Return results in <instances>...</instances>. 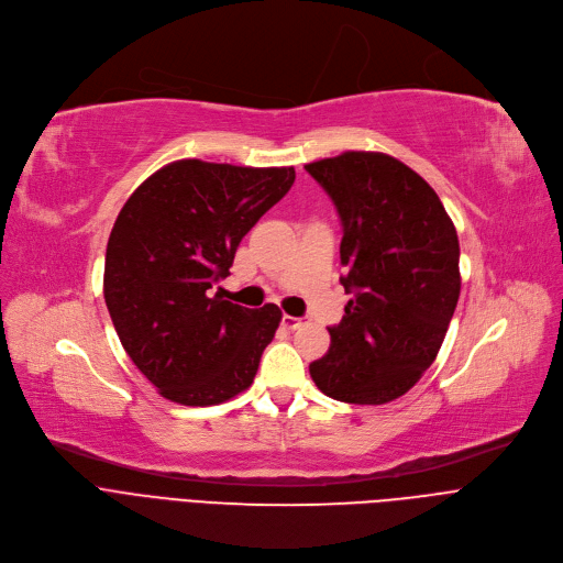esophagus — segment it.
Listing matches in <instances>:
<instances>
[{
  "instance_id": "obj_1",
  "label": "esophagus",
  "mask_w": 563,
  "mask_h": 563,
  "mask_svg": "<svg viewBox=\"0 0 563 563\" xmlns=\"http://www.w3.org/2000/svg\"><path fill=\"white\" fill-rule=\"evenodd\" d=\"M283 327L289 331H297L303 327V319L301 317H291V314H283Z\"/></svg>"
}]
</instances>
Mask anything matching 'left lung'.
Listing matches in <instances>:
<instances>
[{
  "instance_id": "obj_1",
  "label": "left lung",
  "mask_w": 563,
  "mask_h": 563,
  "mask_svg": "<svg viewBox=\"0 0 563 563\" xmlns=\"http://www.w3.org/2000/svg\"><path fill=\"white\" fill-rule=\"evenodd\" d=\"M306 170L340 214V283L351 294L310 376L338 401L388 404L445 340L461 294L456 228L427 180L390 155L349 151Z\"/></svg>"
}]
</instances>
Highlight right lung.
Returning a JSON list of instances; mask_svg holds the SVG:
<instances>
[{"instance_id": "1", "label": "right lung", "mask_w": 563, "mask_h": 563, "mask_svg": "<svg viewBox=\"0 0 563 563\" xmlns=\"http://www.w3.org/2000/svg\"><path fill=\"white\" fill-rule=\"evenodd\" d=\"M294 168L180 159L136 187L104 257V301L123 349L162 397L214 406L244 393L283 312L214 291L236 246L289 191Z\"/></svg>"}]
</instances>
